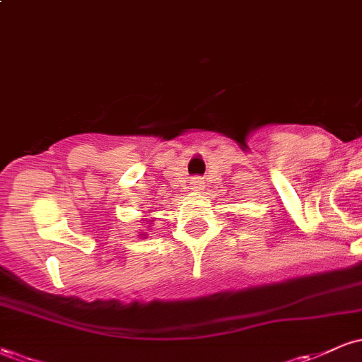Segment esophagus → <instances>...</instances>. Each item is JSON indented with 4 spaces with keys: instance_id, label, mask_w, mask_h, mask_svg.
<instances>
[{
    "instance_id": "1",
    "label": "esophagus",
    "mask_w": 362,
    "mask_h": 362,
    "mask_svg": "<svg viewBox=\"0 0 362 362\" xmlns=\"http://www.w3.org/2000/svg\"><path fill=\"white\" fill-rule=\"evenodd\" d=\"M202 189H204V180H202V178H194L192 190H195V192H201Z\"/></svg>"
}]
</instances>
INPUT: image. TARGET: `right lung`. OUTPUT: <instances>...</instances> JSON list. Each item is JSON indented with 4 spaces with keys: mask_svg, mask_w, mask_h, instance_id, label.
I'll list each match as a JSON object with an SVG mask.
<instances>
[{
    "mask_svg": "<svg viewBox=\"0 0 362 362\" xmlns=\"http://www.w3.org/2000/svg\"><path fill=\"white\" fill-rule=\"evenodd\" d=\"M149 213H151V211H149ZM143 221H144V224H153V221H155V218H143ZM139 236H141V238H146L148 235L143 233V235H139Z\"/></svg>",
    "mask_w": 362,
    "mask_h": 362,
    "instance_id": "obj_1",
    "label": "right lung"
}]
</instances>
